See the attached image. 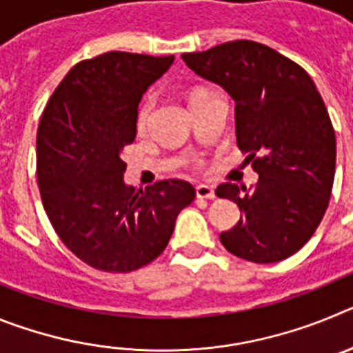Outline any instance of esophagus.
<instances>
[{
    "label": "esophagus",
    "instance_id": "esophagus-1",
    "mask_svg": "<svg viewBox=\"0 0 353 353\" xmlns=\"http://www.w3.org/2000/svg\"><path fill=\"white\" fill-rule=\"evenodd\" d=\"M196 196L199 199H214L215 198V191L212 185H207V183H199L196 187Z\"/></svg>",
    "mask_w": 353,
    "mask_h": 353
}]
</instances>
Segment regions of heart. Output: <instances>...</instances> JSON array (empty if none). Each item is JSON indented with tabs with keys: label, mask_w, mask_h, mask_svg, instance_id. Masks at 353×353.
Wrapping results in <instances>:
<instances>
[{
	"label": "heart",
	"mask_w": 353,
	"mask_h": 353,
	"mask_svg": "<svg viewBox=\"0 0 353 353\" xmlns=\"http://www.w3.org/2000/svg\"><path fill=\"white\" fill-rule=\"evenodd\" d=\"M207 88H196L191 92V102L196 101V99H199V97H205L208 95ZM152 109H154V101L150 99V97H146L145 101L141 102V105H139L138 109V118H136V123H138V129L143 130L146 129V125H148L150 121V117H152Z\"/></svg>",
	"instance_id": "obj_1"
}]
</instances>
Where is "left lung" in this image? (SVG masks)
Returning a JSON list of instances; mask_svg holds the SVG:
<instances>
[{"label":"left lung","instance_id":"left-lung-1","mask_svg":"<svg viewBox=\"0 0 353 353\" xmlns=\"http://www.w3.org/2000/svg\"><path fill=\"white\" fill-rule=\"evenodd\" d=\"M182 60L235 101L236 145L260 174L249 191L232 182L215 189L240 208L221 244L254 263L292 256L322 223L334 183L336 136L322 95L301 65L252 40Z\"/></svg>","mask_w":353,"mask_h":353}]
</instances>
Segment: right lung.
Listing matches in <instances>:
<instances>
[{"label": "right lung", "instance_id": "right-lung-1", "mask_svg": "<svg viewBox=\"0 0 353 353\" xmlns=\"http://www.w3.org/2000/svg\"><path fill=\"white\" fill-rule=\"evenodd\" d=\"M174 56L111 51L79 61L49 99L37 132V179L54 232L79 260L104 272L138 270L166 249L194 187L123 182L121 150L136 139L143 93Z\"/></svg>", "mask_w": 353, "mask_h": 353}]
</instances>
